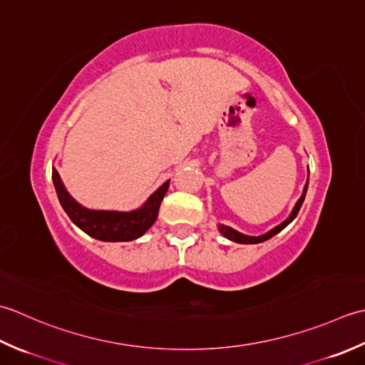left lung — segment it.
<instances>
[{
	"instance_id": "obj_1",
	"label": "left lung",
	"mask_w": 365,
	"mask_h": 365,
	"mask_svg": "<svg viewBox=\"0 0 365 365\" xmlns=\"http://www.w3.org/2000/svg\"><path fill=\"white\" fill-rule=\"evenodd\" d=\"M307 185H309V182L306 184V187H304L302 197H301L299 200H297V203H296V206H294L293 212L289 214V217L284 222V224H280V225H277L276 228H272L269 233H266V235H263V236H245V235H242V233H237L236 230H233V228L225 227V225H219L220 233L224 235L225 237H228V240H232V241H235V242H240V244H258V242H263V241H266V240H269V237L276 236L279 232H282V230H284V228L289 224V222L294 220V217L297 215V212H299L301 206H302V203H304V198H306Z\"/></svg>"
}]
</instances>
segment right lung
I'll return each mask as SVG.
<instances>
[{"label":"right lung","instance_id":"add662e5","mask_svg":"<svg viewBox=\"0 0 365 365\" xmlns=\"http://www.w3.org/2000/svg\"><path fill=\"white\" fill-rule=\"evenodd\" d=\"M51 178H53L59 203H61L63 210L69 215L73 224L83 230L86 235L106 242L132 241L143 235L146 230L154 224L155 219H158L160 203L168 190L167 181L153 193L150 200L145 203V206L140 207L137 211H91L86 210L83 206H80L76 200L69 195L68 190L64 189L61 178H59L55 168L51 170Z\"/></svg>","mask_w":365,"mask_h":365}]
</instances>
